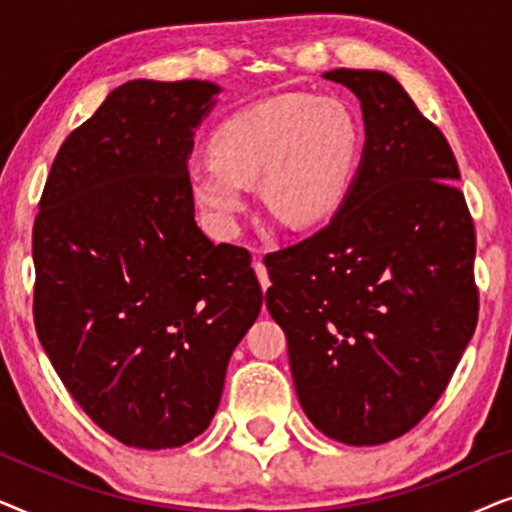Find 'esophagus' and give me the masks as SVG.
<instances>
[{
	"instance_id": "esophagus-1",
	"label": "esophagus",
	"mask_w": 512,
	"mask_h": 512,
	"mask_svg": "<svg viewBox=\"0 0 512 512\" xmlns=\"http://www.w3.org/2000/svg\"><path fill=\"white\" fill-rule=\"evenodd\" d=\"M254 270H256L258 282H261V289H263V291H268V286H270V275H268V268H265L261 258H256V261H254Z\"/></svg>"
}]
</instances>
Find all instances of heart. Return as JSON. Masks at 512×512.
Here are the masks:
<instances>
[{
	"mask_svg": "<svg viewBox=\"0 0 512 512\" xmlns=\"http://www.w3.org/2000/svg\"><path fill=\"white\" fill-rule=\"evenodd\" d=\"M209 151L212 158L188 167V188L216 235L237 233L247 188L258 181L272 214L293 228H314L347 200L361 125L338 97L277 95L230 114Z\"/></svg>",
	"mask_w": 512,
	"mask_h": 512,
	"instance_id": "obj_1",
	"label": "heart"
}]
</instances>
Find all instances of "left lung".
I'll use <instances>...</instances> for the list:
<instances>
[{"label": "left lung", "instance_id": "1", "mask_svg": "<svg viewBox=\"0 0 512 512\" xmlns=\"http://www.w3.org/2000/svg\"><path fill=\"white\" fill-rule=\"evenodd\" d=\"M324 79L359 97L366 144L331 223L265 258V305L307 419L382 445L436 405L473 338L475 230L450 144L401 83L380 69Z\"/></svg>", "mask_w": 512, "mask_h": 512}]
</instances>
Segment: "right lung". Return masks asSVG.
<instances>
[{"mask_svg": "<svg viewBox=\"0 0 512 512\" xmlns=\"http://www.w3.org/2000/svg\"><path fill=\"white\" fill-rule=\"evenodd\" d=\"M221 86L135 79L60 146L34 221V324L83 412L128 447L191 443L263 307L247 249L195 223L188 158Z\"/></svg>", "mask_w": 512, "mask_h": 512, "instance_id": "obj_1", "label": "right lung"}]
</instances>
